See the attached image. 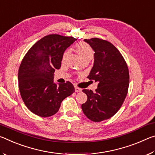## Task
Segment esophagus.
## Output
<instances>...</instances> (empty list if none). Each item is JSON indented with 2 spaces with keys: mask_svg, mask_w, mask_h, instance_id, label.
I'll return each instance as SVG.
<instances>
[{
  "mask_svg": "<svg viewBox=\"0 0 155 155\" xmlns=\"http://www.w3.org/2000/svg\"><path fill=\"white\" fill-rule=\"evenodd\" d=\"M82 91V90H81V88L78 87H75V91L76 92H80V91Z\"/></svg>",
  "mask_w": 155,
  "mask_h": 155,
  "instance_id": "obj_1",
  "label": "esophagus"
}]
</instances>
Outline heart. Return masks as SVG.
<instances>
[{
  "instance_id": "b5f03b06",
  "label": "heart",
  "mask_w": 155,
  "mask_h": 155,
  "mask_svg": "<svg viewBox=\"0 0 155 155\" xmlns=\"http://www.w3.org/2000/svg\"><path fill=\"white\" fill-rule=\"evenodd\" d=\"M76 48H77V53L78 54V55H79L81 60L86 59H92V57L94 56V51L93 49L91 48V47L90 45H88L87 44L79 43L77 44ZM68 52H69L68 51H65L64 54H63V61H64L65 58H66V57L68 54Z\"/></svg>"
}]
</instances>
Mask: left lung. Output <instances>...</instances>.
<instances>
[{"label":"left lung","instance_id":"obj_1","mask_svg":"<svg viewBox=\"0 0 155 155\" xmlns=\"http://www.w3.org/2000/svg\"><path fill=\"white\" fill-rule=\"evenodd\" d=\"M94 50V65L87 78L98 82L96 92L83 90L87 96L81 105L87 118L101 122L114 115L128 92L129 73L121 53L109 41L98 38L84 40Z\"/></svg>","mask_w":155,"mask_h":155}]
</instances>
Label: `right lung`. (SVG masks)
Masks as SVG:
<instances>
[{
	"mask_svg": "<svg viewBox=\"0 0 155 155\" xmlns=\"http://www.w3.org/2000/svg\"><path fill=\"white\" fill-rule=\"evenodd\" d=\"M77 40L73 37L52 34L44 37L28 50L18 71L21 97L30 111L47 117L59 111L61 102L74 92L72 84H57L54 72L61 68L63 54Z\"/></svg>",
	"mask_w": 155,
	"mask_h": 155,
	"instance_id": "right-lung-1",
	"label": "right lung"
}]
</instances>
